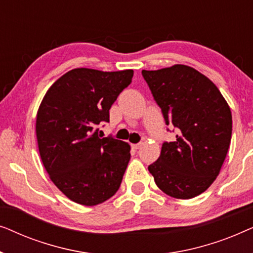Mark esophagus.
<instances>
[{
	"label": "esophagus",
	"mask_w": 253,
	"mask_h": 253,
	"mask_svg": "<svg viewBox=\"0 0 253 253\" xmlns=\"http://www.w3.org/2000/svg\"><path fill=\"white\" fill-rule=\"evenodd\" d=\"M141 146V143H138V144H132V147L134 148V150H138Z\"/></svg>",
	"instance_id": "1"
}]
</instances>
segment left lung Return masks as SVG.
I'll use <instances>...</instances> for the list:
<instances>
[{
  "label": "left lung",
  "instance_id": "left-lung-1",
  "mask_svg": "<svg viewBox=\"0 0 253 253\" xmlns=\"http://www.w3.org/2000/svg\"><path fill=\"white\" fill-rule=\"evenodd\" d=\"M141 75L166 124L177 131L148 170L166 195L193 198L215 181L226 159L233 127L229 106L212 81L188 65Z\"/></svg>",
  "mask_w": 253,
  "mask_h": 253
}]
</instances>
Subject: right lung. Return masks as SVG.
<instances>
[{
  "mask_svg": "<svg viewBox=\"0 0 253 253\" xmlns=\"http://www.w3.org/2000/svg\"><path fill=\"white\" fill-rule=\"evenodd\" d=\"M133 71L78 68L58 78L37 114L41 160L55 185L72 202L101 204L115 195L130 160L129 144L99 134L109 109Z\"/></svg>",
  "mask_w": 253,
  "mask_h": 253,
  "instance_id": "1",
  "label": "right lung"
}]
</instances>
